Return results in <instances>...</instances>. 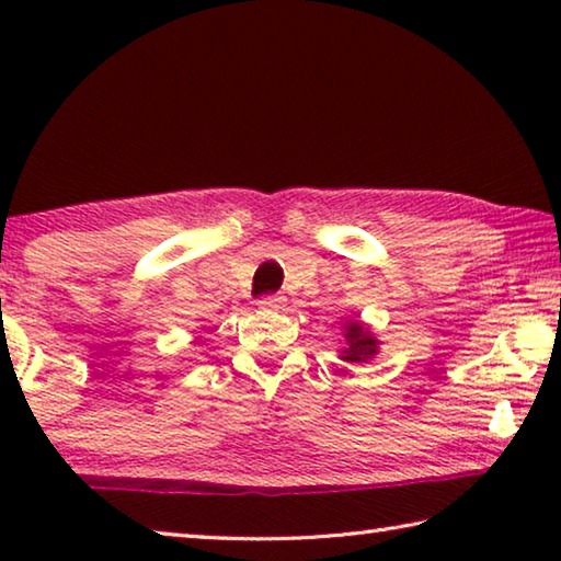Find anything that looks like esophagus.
I'll use <instances>...</instances> for the list:
<instances>
[{
  "label": "esophagus",
  "instance_id": "esophagus-1",
  "mask_svg": "<svg viewBox=\"0 0 561 561\" xmlns=\"http://www.w3.org/2000/svg\"><path fill=\"white\" fill-rule=\"evenodd\" d=\"M282 304H284V299L277 297V294H270V297H262L260 299V307L262 309H279Z\"/></svg>",
  "mask_w": 561,
  "mask_h": 561
}]
</instances>
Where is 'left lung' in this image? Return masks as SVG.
I'll return each mask as SVG.
<instances>
[{"instance_id": "left-lung-1", "label": "left lung", "mask_w": 561, "mask_h": 561, "mask_svg": "<svg viewBox=\"0 0 561 561\" xmlns=\"http://www.w3.org/2000/svg\"><path fill=\"white\" fill-rule=\"evenodd\" d=\"M344 329L346 346L341 351V358L348 360V364H364V360L378 354V339L371 334V329L360 324V321H348Z\"/></svg>"}]
</instances>
